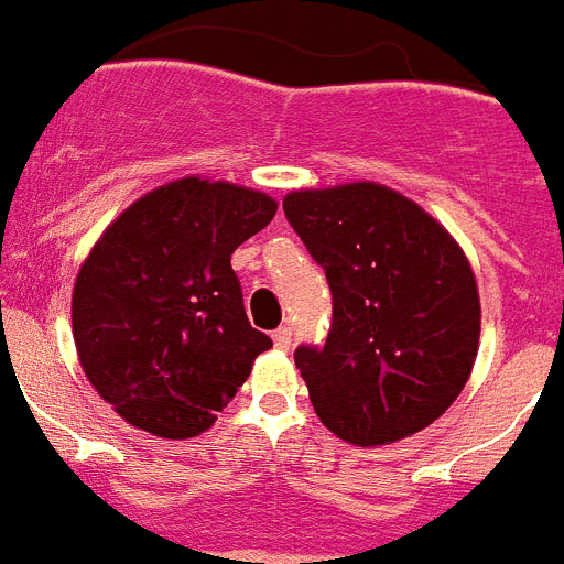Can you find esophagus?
Returning <instances> with one entry per match:
<instances>
[{"label": "esophagus", "instance_id": "34e87169", "mask_svg": "<svg viewBox=\"0 0 564 564\" xmlns=\"http://www.w3.org/2000/svg\"><path fill=\"white\" fill-rule=\"evenodd\" d=\"M272 341H274V347H278V350H290L292 329L290 327H278V329H274Z\"/></svg>", "mask_w": 564, "mask_h": 564}]
</instances>
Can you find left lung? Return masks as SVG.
I'll return each mask as SVG.
<instances>
[{
	"label": "left lung",
	"instance_id": "8db88e82",
	"mask_svg": "<svg viewBox=\"0 0 564 564\" xmlns=\"http://www.w3.org/2000/svg\"><path fill=\"white\" fill-rule=\"evenodd\" d=\"M283 210L333 292L324 347L295 350L318 420L354 446L432 425L478 356L480 297L464 249L377 182L292 191Z\"/></svg>",
	"mask_w": 564,
	"mask_h": 564
}]
</instances>
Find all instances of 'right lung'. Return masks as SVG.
Here are the masks:
<instances>
[{"mask_svg":"<svg viewBox=\"0 0 564 564\" xmlns=\"http://www.w3.org/2000/svg\"><path fill=\"white\" fill-rule=\"evenodd\" d=\"M263 191L185 176L121 210L77 272L72 333L91 388L155 437L208 432L272 338L246 318L231 254L272 223Z\"/></svg>","mask_w":564,"mask_h":564,"instance_id":"right-lung-1","label":"right lung"}]
</instances>
